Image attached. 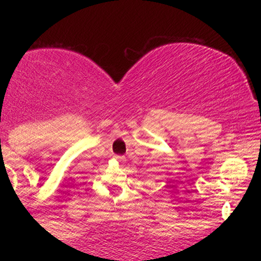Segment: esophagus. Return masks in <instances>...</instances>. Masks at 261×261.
<instances>
[{"label":"esophagus","mask_w":261,"mask_h":261,"mask_svg":"<svg viewBox=\"0 0 261 261\" xmlns=\"http://www.w3.org/2000/svg\"><path fill=\"white\" fill-rule=\"evenodd\" d=\"M116 160H118L119 162H121V163H124V162H125V157H124V155H116Z\"/></svg>","instance_id":"esophagus-1"}]
</instances>
